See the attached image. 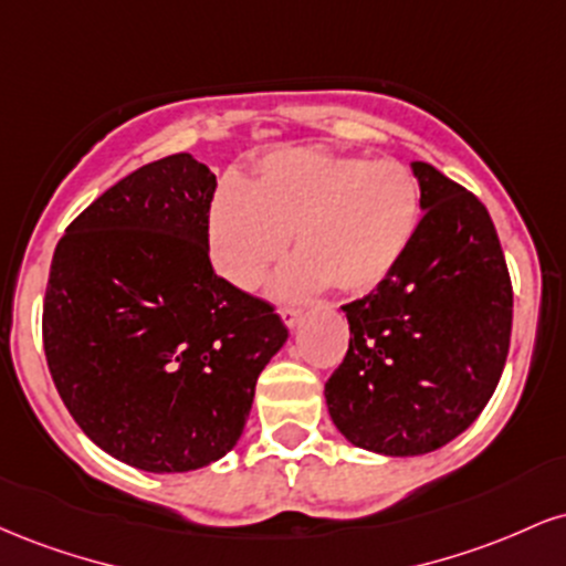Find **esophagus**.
Returning a JSON list of instances; mask_svg holds the SVG:
<instances>
[{"instance_id": "34e87169", "label": "esophagus", "mask_w": 566, "mask_h": 566, "mask_svg": "<svg viewBox=\"0 0 566 566\" xmlns=\"http://www.w3.org/2000/svg\"><path fill=\"white\" fill-rule=\"evenodd\" d=\"M279 316H282V322L292 329L297 322H301V308H292V305H282V308H279Z\"/></svg>"}]
</instances>
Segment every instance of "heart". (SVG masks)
I'll return each instance as SVG.
<instances>
[{"label": "heart", "mask_w": 566, "mask_h": 566, "mask_svg": "<svg viewBox=\"0 0 566 566\" xmlns=\"http://www.w3.org/2000/svg\"><path fill=\"white\" fill-rule=\"evenodd\" d=\"M420 226V186L396 159L284 148L258 165L250 188H223L210 212L216 269L242 290H255L287 255L295 233L301 258L279 290L305 295L333 284L361 295L407 255Z\"/></svg>", "instance_id": "heart-1"}]
</instances>
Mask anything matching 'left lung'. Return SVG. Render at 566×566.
<instances>
[{
	"label": "left lung",
	"mask_w": 566,
	"mask_h": 566,
	"mask_svg": "<svg viewBox=\"0 0 566 566\" xmlns=\"http://www.w3.org/2000/svg\"><path fill=\"white\" fill-rule=\"evenodd\" d=\"M418 233L373 292L343 305L346 359L324 382L350 444L380 454L439 450L479 418L511 346L513 287L495 223L426 161Z\"/></svg>",
	"instance_id": "left-lung-1"
}]
</instances>
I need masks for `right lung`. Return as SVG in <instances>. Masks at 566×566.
Segmentation results:
<instances>
[{"label":"right lung","instance_id":"right-lung-1","mask_svg":"<svg viewBox=\"0 0 566 566\" xmlns=\"http://www.w3.org/2000/svg\"><path fill=\"white\" fill-rule=\"evenodd\" d=\"M216 188L191 154L143 165L71 220L50 265L57 394L101 450L143 471L223 458L290 335L274 305L212 271Z\"/></svg>","mask_w":566,"mask_h":566}]
</instances>
